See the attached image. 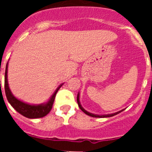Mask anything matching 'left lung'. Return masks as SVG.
I'll use <instances>...</instances> for the list:
<instances>
[{"mask_svg":"<svg viewBox=\"0 0 152 152\" xmlns=\"http://www.w3.org/2000/svg\"><path fill=\"white\" fill-rule=\"evenodd\" d=\"M77 104H78V107L81 110L83 111V112L85 114H87V115H88V116H92V117H96V118H104V117H111V116H115V115H116V114L119 113H121L122 111H123L124 110H123L121 111H119V112L117 113H112V114H108V115H101V116H100V115H96V114H93V113H91L88 112V111H86L85 110H84V108H83L82 107H81V105H80V100H79V94H77Z\"/></svg>","mask_w":152,"mask_h":152,"instance_id":"8db88e82","label":"left lung"}]
</instances>
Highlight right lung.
Instances as JSON below:
<instances>
[{
  "instance_id": "1",
  "label": "right lung",
  "mask_w": 152,
  "mask_h": 152,
  "mask_svg": "<svg viewBox=\"0 0 152 152\" xmlns=\"http://www.w3.org/2000/svg\"><path fill=\"white\" fill-rule=\"evenodd\" d=\"M7 64L6 70H5V77H4V89L5 94H6L7 99L8 102L10 103V105L15 109L16 110L23 115L25 117H27L29 119H36V118H42L46 116L49 113L52 108V105L54 103L55 97L57 94L58 91L59 90L61 85L58 88L52 95L50 100L47 102L45 104H39V105H30L28 103H23V102L19 100L18 99L15 97L12 94L7 82Z\"/></svg>"
}]
</instances>
